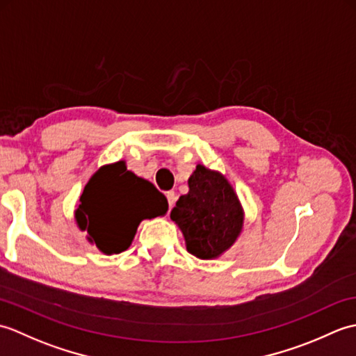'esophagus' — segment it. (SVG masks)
<instances>
[{
  "mask_svg": "<svg viewBox=\"0 0 356 356\" xmlns=\"http://www.w3.org/2000/svg\"><path fill=\"white\" fill-rule=\"evenodd\" d=\"M166 199H168L170 208H172L174 203H176V200H177V195H176V193H174V191H168V193H166Z\"/></svg>",
  "mask_w": 356,
  "mask_h": 356,
  "instance_id": "esophagus-1",
  "label": "esophagus"
}]
</instances>
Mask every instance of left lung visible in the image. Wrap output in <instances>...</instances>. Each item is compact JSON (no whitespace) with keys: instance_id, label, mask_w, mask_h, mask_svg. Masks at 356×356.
I'll use <instances>...</instances> for the list:
<instances>
[{"instance_id":"8db88e82","label":"left lung","mask_w":356,"mask_h":356,"mask_svg":"<svg viewBox=\"0 0 356 356\" xmlns=\"http://www.w3.org/2000/svg\"><path fill=\"white\" fill-rule=\"evenodd\" d=\"M190 191L180 195L171 218L184 232L188 252L202 260L217 259L243 228V209L220 172L197 165L188 179Z\"/></svg>"}]
</instances>
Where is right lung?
Listing matches in <instances>:
<instances>
[{
	"label": "right lung",
	"instance_id": "obj_1",
	"mask_svg": "<svg viewBox=\"0 0 356 356\" xmlns=\"http://www.w3.org/2000/svg\"><path fill=\"white\" fill-rule=\"evenodd\" d=\"M166 197L120 161L105 165L88 180L76 208V223L104 254L128 249L143 218L163 216Z\"/></svg>",
	"mask_w": 356,
	"mask_h": 356
}]
</instances>
